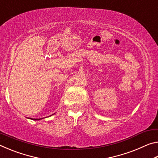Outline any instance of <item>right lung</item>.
Instances as JSON below:
<instances>
[{"instance_id": "add662e5", "label": "right lung", "mask_w": 158, "mask_h": 158, "mask_svg": "<svg viewBox=\"0 0 158 158\" xmlns=\"http://www.w3.org/2000/svg\"><path fill=\"white\" fill-rule=\"evenodd\" d=\"M41 118H33V120H35V121H38V120H40Z\"/></svg>"}]
</instances>
